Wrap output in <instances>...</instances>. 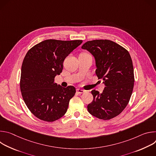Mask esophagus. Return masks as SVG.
Returning <instances> with one entry per match:
<instances>
[{"label": "esophagus", "instance_id": "1", "mask_svg": "<svg viewBox=\"0 0 156 156\" xmlns=\"http://www.w3.org/2000/svg\"><path fill=\"white\" fill-rule=\"evenodd\" d=\"M76 93L78 94H82V93H84V90H82V89H80V88H78V89H76Z\"/></svg>", "mask_w": 156, "mask_h": 156}]
</instances>
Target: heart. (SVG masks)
<instances>
[{
    "instance_id": "b5f03b06",
    "label": "heart",
    "mask_w": 156,
    "mask_h": 156,
    "mask_svg": "<svg viewBox=\"0 0 156 156\" xmlns=\"http://www.w3.org/2000/svg\"><path fill=\"white\" fill-rule=\"evenodd\" d=\"M81 54H87V53H85V52H84V53H82Z\"/></svg>"
}]
</instances>
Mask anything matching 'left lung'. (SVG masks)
<instances>
[{"mask_svg":"<svg viewBox=\"0 0 156 156\" xmlns=\"http://www.w3.org/2000/svg\"><path fill=\"white\" fill-rule=\"evenodd\" d=\"M82 49L95 57L98 79L106 87L102 93L92 90L93 101L87 110L93 116L104 120L119 115L128 105L134 87V69L128 51L116 42L107 39L89 41Z\"/></svg>","mask_w":156,"mask_h":156,"instance_id":"1","label":"left lung"}]
</instances>
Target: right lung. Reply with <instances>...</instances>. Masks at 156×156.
<instances>
[{
  "mask_svg": "<svg viewBox=\"0 0 156 156\" xmlns=\"http://www.w3.org/2000/svg\"><path fill=\"white\" fill-rule=\"evenodd\" d=\"M82 42L47 39L27 53L21 66L20 90L27 107L37 119L52 122L65 114L75 87H63L54 79L62 73L65 58Z\"/></svg>",
  "mask_w": 156,
  "mask_h": 156,
  "instance_id": "add662e5",
  "label": "right lung"
}]
</instances>
